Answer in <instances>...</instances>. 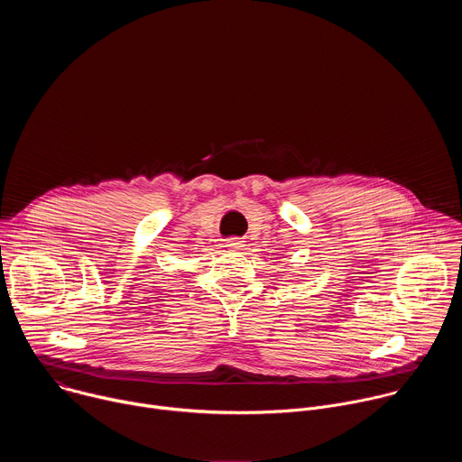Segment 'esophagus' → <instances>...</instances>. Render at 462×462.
I'll return each mask as SVG.
<instances>
[{
    "label": "esophagus",
    "instance_id": "1",
    "mask_svg": "<svg viewBox=\"0 0 462 462\" xmlns=\"http://www.w3.org/2000/svg\"><path fill=\"white\" fill-rule=\"evenodd\" d=\"M226 246H230V248L237 250V248H241V246H243V241H241L239 237H230V239L226 241Z\"/></svg>",
    "mask_w": 462,
    "mask_h": 462
}]
</instances>
